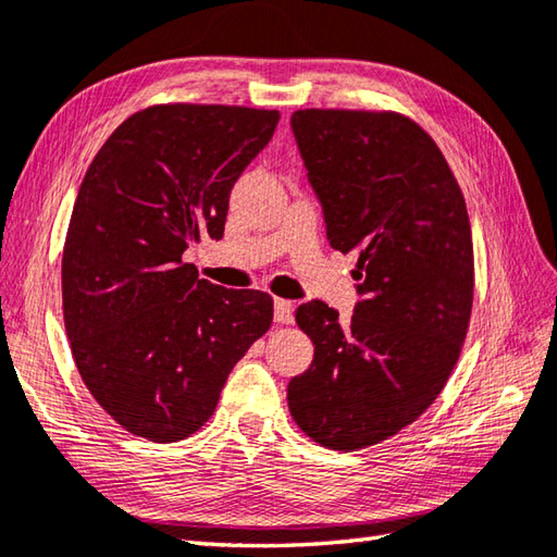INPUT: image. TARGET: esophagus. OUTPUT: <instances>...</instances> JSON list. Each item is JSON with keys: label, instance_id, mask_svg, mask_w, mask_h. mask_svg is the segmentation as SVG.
<instances>
[{"label": "esophagus", "instance_id": "esophagus-1", "mask_svg": "<svg viewBox=\"0 0 557 557\" xmlns=\"http://www.w3.org/2000/svg\"><path fill=\"white\" fill-rule=\"evenodd\" d=\"M292 319H294V304L289 299H275V321L292 323Z\"/></svg>", "mask_w": 557, "mask_h": 557}]
</instances>
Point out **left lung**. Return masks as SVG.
<instances>
[{
	"label": "left lung",
	"instance_id": "1",
	"mask_svg": "<svg viewBox=\"0 0 557 557\" xmlns=\"http://www.w3.org/2000/svg\"><path fill=\"white\" fill-rule=\"evenodd\" d=\"M325 236L357 256L352 319L319 299L297 309L313 362L287 386L294 422L329 449L394 437L428 410L459 362L473 307L466 200L440 147L410 117L292 115Z\"/></svg>",
	"mask_w": 557,
	"mask_h": 557
}]
</instances>
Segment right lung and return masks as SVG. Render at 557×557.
<instances>
[{
  "instance_id": "add662e5",
  "label": "right lung",
  "mask_w": 557,
  "mask_h": 557,
  "mask_svg": "<svg viewBox=\"0 0 557 557\" xmlns=\"http://www.w3.org/2000/svg\"><path fill=\"white\" fill-rule=\"evenodd\" d=\"M277 111L151 106L98 149L62 253L64 329L98 406L166 444L212 418L234 364L272 323V297L200 280L183 250L220 242L228 195Z\"/></svg>"
}]
</instances>
